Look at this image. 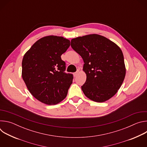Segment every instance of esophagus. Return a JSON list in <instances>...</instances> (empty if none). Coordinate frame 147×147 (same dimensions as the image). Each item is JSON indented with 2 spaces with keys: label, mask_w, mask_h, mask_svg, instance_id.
Here are the masks:
<instances>
[{
  "label": "esophagus",
  "mask_w": 147,
  "mask_h": 147,
  "mask_svg": "<svg viewBox=\"0 0 147 147\" xmlns=\"http://www.w3.org/2000/svg\"><path fill=\"white\" fill-rule=\"evenodd\" d=\"M78 72H79V70H77L76 72H75V73H74V77H76V76H77V75L78 74Z\"/></svg>",
  "instance_id": "esophagus-1"
}]
</instances>
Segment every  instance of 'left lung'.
<instances>
[{"instance_id":"left-lung-1","label":"left lung","mask_w":147,"mask_h":147,"mask_svg":"<svg viewBox=\"0 0 147 147\" xmlns=\"http://www.w3.org/2000/svg\"><path fill=\"white\" fill-rule=\"evenodd\" d=\"M71 47L84 62L83 70L87 79L81 89L85 95L97 102H105L114 96L125 75L120 48L111 40L98 34L73 38Z\"/></svg>"}]
</instances>
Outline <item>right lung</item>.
Instances as JSON below:
<instances>
[{
    "mask_svg": "<svg viewBox=\"0 0 147 147\" xmlns=\"http://www.w3.org/2000/svg\"><path fill=\"white\" fill-rule=\"evenodd\" d=\"M70 45L62 36H47L38 40L24 55L22 77L30 93L47 105H55L67 96L73 75L65 72L61 59Z\"/></svg>",
    "mask_w": 147,
    "mask_h": 147,
    "instance_id": "1",
    "label": "right lung"
}]
</instances>
